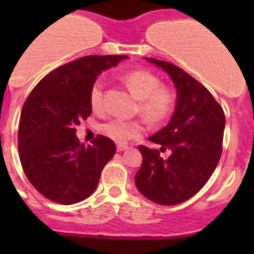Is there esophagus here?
Masks as SVG:
<instances>
[{
  "label": "esophagus",
  "mask_w": 254,
  "mask_h": 254,
  "mask_svg": "<svg viewBox=\"0 0 254 254\" xmlns=\"http://www.w3.org/2000/svg\"><path fill=\"white\" fill-rule=\"evenodd\" d=\"M127 148H129V146L125 145V143H118V145H117L118 152H122V151L127 150Z\"/></svg>",
  "instance_id": "34e87169"
}]
</instances>
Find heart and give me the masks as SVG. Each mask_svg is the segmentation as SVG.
Wrapping results in <instances>:
<instances>
[{
	"label": "heart",
	"instance_id": "b5f03b06",
	"mask_svg": "<svg viewBox=\"0 0 254 254\" xmlns=\"http://www.w3.org/2000/svg\"><path fill=\"white\" fill-rule=\"evenodd\" d=\"M123 82L137 102V113L150 124L166 122L175 112L177 93L168 84L161 83L157 75L147 70H134L123 76ZM89 103L93 112L104 111V83L97 79L89 92ZM106 136L118 143H127L145 132L142 120H124L120 118L108 120L101 127Z\"/></svg>",
	"mask_w": 254,
	"mask_h": 254
}]
</instances>
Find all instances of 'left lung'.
I'll return each instance as SVG.
<instances>
[{
  "instance_id": "1",
  "label": "left lung",
  "mask_w": 254,
  "mask_h": 254,
  "mask_svg": "<svg viewBox=\"0 0 254 254\" xmlns=\"http://www.w3.org/2000/svg\"><path fill=\"white\" fill-rule=\"evenodd\" d=\"M163 68L177 88V107L167 127L150 137L160 150L140 145L142 163L135 184L145 198L176 205L195 195L214 173L222 152L225 113L205 86L178 66L145 58Z\"/></svg>"
}]
</instances>
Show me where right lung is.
Wrapping results in <instances>:
<instances>
[{
  "label": "right lung",
  "instance_id": "right-lung-1",
  "mask_svg": "<svg viewBox=\"0 0 254 254\" xmlns=\"http://www.w3.org/2000/svg\"><path fill=\"white\" fill-rule=\"evenodd\" d=\"M127 55H89L48 73L33 88L20 114L18 151L28 181L54 203L71 205L88 198L115 143L98 135L92 145L76 137V127L91 115L89 92L102 71Z\"/></svg>",
  "mask_w": 254,
  "mask_h": 254
}]
</instances>
